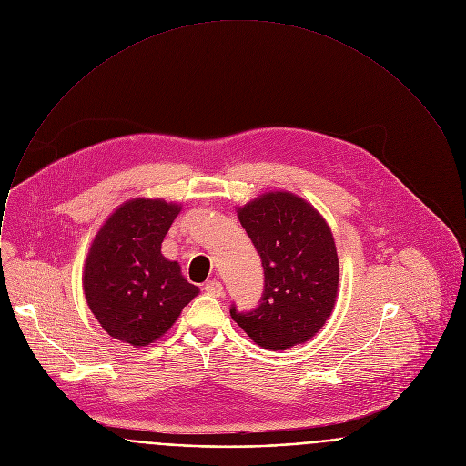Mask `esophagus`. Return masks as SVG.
<instances>
[{"label": "esophagus", "instance_id": "1", "mask_svg": "<svg viewBox=\"0 0 466 466\" xmlns=\"http://www.w3.org/2000/svg\"><path fill=\"white\" fill-rule=\"evenodd\" d=\"M204 291L213 295V297H222L224 295V288H222V284L218 280H208L204 284Z\"/></svg>", "mask_w": 466, "mask_h": 466}]
</instances>
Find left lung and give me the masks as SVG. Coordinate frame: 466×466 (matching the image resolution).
<instances>
[{
  "label": "left lung",
  "mask_w": 466,
  "mask_h": 466,
  "mask_svg": "<svg viewBox=\"0 0 466 466\" xmlns=\"http://www.w3.org/2000/svg\"><path fill=\"white\" fill-rule=\"evenodd\" d=\"M264 268V293L255 309L231 318L264 349L286 350L312 338L330 316L338 293L332 233L304 198L266 193L238 209Z\"/></svg>",
  "instance_id": "left-lung-1"
}]
</instances>
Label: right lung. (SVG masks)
I'll list each match as a JSON object with an SVG mask.
<instances>
[{"instance_id":"obj_1","label":"right lung","mask_w":466,"mask_h":466,"mask_svg":"<svg viewBox=\"0 0 466 466\" xmlns=\"http://www.w3.org/2000/svg\"><path fill=\"white\" fill-rule=\"evenodd\" d=\"M180 206L164 200L125 202L94 238L83 288L101 327L116 339L145 347L160 338L198 293L160 244Z\"/></svg>"}]
</instances>
